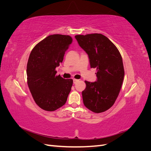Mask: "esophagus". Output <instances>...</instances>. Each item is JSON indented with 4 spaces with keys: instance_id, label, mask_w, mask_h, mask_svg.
Wrapping results in <instances>:
<instances>
[{
    "instance_id": "34e87169",
    "label": "esophagus",
    "mask_w": 151,
    "mask_h": 151,
    "mask_svg": "<svg viewBox=\"0 0 151 151\" xmlns=\"http://www.w3.org/2000/svg\"><path fill=\"white\" fill-rule=\"evenodd\" d=\"M79 79H74V80H73V83H74V84H76L77 82H79Z\"/></svg>"
}]
</instances>
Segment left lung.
Wrapping results in <instances>:
<instances>
[{
	"label": "left lung",
	"mask_w": 151,
	"mask_h": 151,
	"mask_svg": "<svg viewBox=\"0 0 151 151\" xmlns=\"http://www.w3.org/2000/svg\"><path fill=\"white\" fill-rule=\"evenodd\" d=\"M79 46L88 53L91 68H96L97 81H85L82 92L83 103L96 113L108 110L120 91L125 72L121 54L106 36L93 33L76 35Z\"/></svg>",
	"instance_id": "obj_1"
}]
</instances>
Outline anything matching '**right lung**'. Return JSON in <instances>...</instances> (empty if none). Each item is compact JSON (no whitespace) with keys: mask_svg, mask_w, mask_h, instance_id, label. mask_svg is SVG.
Listing matches in <instances>:
<instances>
[{"mask_svg":"<svg viewBox=\"0 0 151 151\" xmlns=\"http://www.w3.org/2000/svg\"><path fill=\"white\" fill-rule=\"evenodd\" d=\"M72 43L69 35L47 36L33 48L27 63V82L34 101L47 111H53L66 103L73 84L72 79L56 75V67L62 62Z\"/></svg>","mask_w":151,"mask_h":151,"instance_id":"obj_1","label":"right lung"}]
</instances>
